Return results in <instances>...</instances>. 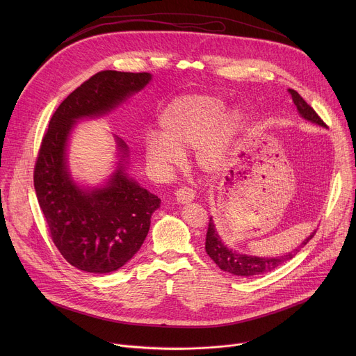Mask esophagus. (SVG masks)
<instances>
[{
  "label": "esophagus",
  "instance_id": "esophagus-1",
  "mask_svg": "<svg viewBox=\"0 0 356 356\" xmlns=\"http://www.w3.org/2000/svg\"><path fill=\"white\" fill-rule=\"evenodd\" d=\"M175 200L179 204H187V202L194 200V191L188 187H180L175 191Z\"/></svg>",
  "mask_w": 356,
  "mask_h": 356
}]
</instances>
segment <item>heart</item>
I'll list each match as a JSON object with an SVG mask.
<instances>
[{"label": "heart", "instance_id": "1", "mask_svg": "<svg viewBox=\"0 0 356 356\" xmlns=\"http://www.w3.org/2000/svg\"><path fill=\"white\" fill-rule=\"evenodd\" d=\"M224 110V101L214 95L176 98L159 117L161 134L145 136L146 161L159 172H172L183 163V152L195 147L198 166L218 173L243 122L241 110Z\"/></svg>", "mask_w": 356, "mask_h": 356}]
</instances>
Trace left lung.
<instances>
[{"mask_svg": "<svg viewBox=\"0 0 356 356\" xmlns=\"http://www.w3.org/2000/svg\"><path fill=\"white\" fill-rule=\"evenodd\" d=\"M289 92L291 94L293 103L297 107V111L300 115L307 120L313 124L327 127L323 120L318 117V114L310 107L306 101L302 99V97L296 91L289 88ZM316 235V231L312 232L306 239L301 242V245L284 255L275 257V258H259V257H250V255H243V253H238L232 249H229L227 245L222 243L220 235L217 234L216 224L213 218H210L209 222V229H207V236H206V252L209 253V257L218 265V268L224 272L232 273L235 276H243V277H250V276H257V275H264L268 272L275 270L280 265L286 264L291 258L297 255V252L306 245L313 236Z\"/></svg>", "mask_w": 356, "mask_h": 356, "instance_id": "1", "label": "left lung"}]
</instances>
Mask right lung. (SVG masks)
Segmentation results:
<instances>
[{
    "label": "right lung",
    "instance_id": "right-lung-1",
    "mask_svg": "<svg viewBox=\"0 0 356 356\" xmlns=\"http://www.w3.org/2000/svg\"><path fill=\"white\" fill-rule=\"evenodd\" d=\"M152 76L104 70L65 98L50 118L33 172V186L50 236L74 268L110 273L122 268L142 246L161 198L128 177L127 143L115 136L117 170L104 186H79L67 166V142L77 121L108 114Z\"/></svg>",
    "mask_w": 356,
    "mask_h": 356
}]
</instances>
